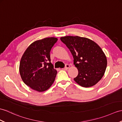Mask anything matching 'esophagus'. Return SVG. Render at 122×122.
Here are the masks:
<instances>
[{
	"mask_svg": "<svg viewBox=\"0 0 122 122\" xmlns=\"http://www.w3.org/2000/svg\"><path fill=\"white\" fill-rule=\"evenodd\" d=\"M69 67H70V65H69V64H66V66H65V67L63 68V69H62L65 70H67L68 69H69Z\"/></svg>",
	"mask_w": 122,
	"mask_h": 122,
	"instance_id": "34e87169",
	"label": "esophagus"
}]
</instances>
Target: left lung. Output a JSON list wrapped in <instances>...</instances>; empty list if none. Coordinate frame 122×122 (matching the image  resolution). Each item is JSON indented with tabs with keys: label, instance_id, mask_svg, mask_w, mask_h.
Here are the masks:
<instances>
[{
	"label": "left lung",
	"instance_id": "8db88e82",
	"mask_svg": "<svg viewBox=\"0 0 122 122\" xmlns=\"http://www.w3.org/2000/svg\"><path fill=\"white\" fill-rule=\"evenodd\" d=\"M60 39L70 50L78 69V75L74 80L84 87L97 84L103 77L107 66L106 56L101 48L85 37L67 36Z\"/></svg>",
	"mask_w": 122,
	"mask_h": 122
}]
</instances>
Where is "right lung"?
Returning <instances> with one entry per match:
<instances>
[{
  "mask_svg": "<svg viewBox=\"0 0 122 122\" xmlns=\"http://www.w3.org/2000/svg\"><path fill=\"white\" fill-rule=\"evenodd\" d=\"M58 39L45 38L31 44L23 55L19 71L22 80L31 88L42 92L49 89L57 71L51 63L50 52Z\"/></svg>",
  "mask_w": 122,
  "mask_h": 122,
  "instance_id": "obj_1",
  "label": "right lung"
}]
</instances>
